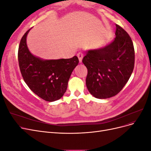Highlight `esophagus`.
Wrapping results in <instances>:
<instances>
[{"label":"esophagus","mask_w":151,"mask_h":151,"mask_svg":"<svg viewBox=\"0 0 151 151\" xmlns=\"http://www.w3.org/2000/svg\"><path fill=\"white\" fill-rule=\"evenodd\" d=\"M77 57H78V58H79V62L81 63L82 62V59H83V53H82V52H79L77 54Z\"/></svg>","instance_id":"obj_1"}]
</instances>
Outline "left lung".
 Listing matches in <instances>:
<instances>
[{"label": "left lung", "instance_id": "left-lung-1", "mask_svg": "<svg viewBox=\"0 0 151 151\" xmlns=\"http://www.w3.org/2000/svg\"><path fill=\"white\" fill-rule=\"evenodd\" d=\"M116 37L103 48L89 50L83 59L88 68L86 84L89 93L99 99L119 93L133 72L135 51L127 32L116 24Z\"/></svg>", "mask_w": 151, "mask_h": 151}]
</instances>
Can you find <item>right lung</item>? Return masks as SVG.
Instances as JSON below:
<instances>
[{
  "label": "right lung",
  "mask_w": 151,
  "mask_h": 151,
  "mask_svg": "<svg viewBox=\"0 0 151 151\" xmlns=\"http://www.w3.org/2000/svg\"><path fill=\"white\" fill-rule=\"evenodd\" d=\"M27 31L20 41L18 62L21 75L29 89L40 98L52 102L60 99L67 88L68 81L78 65L77 56L68 59L43 60L32 55L27 47Z\"/></svg>",
  "instance_id": "right-lung-1"
}]
</instances>
